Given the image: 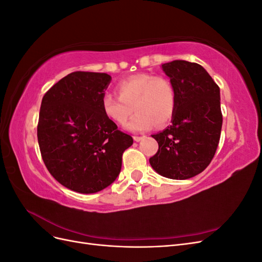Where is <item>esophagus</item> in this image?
<instances>
[{
  "label": "esophagus",
  "mask_w": 262,
  "mask_h": 262,
  "mask_svg": "<svg viewBox=\"0 0 262 262\" xmlns=\"http://www.w3.org/2000/svg\"><path fill=\"white\" fill-rule=\"evenodd\" d=\"M142 139H143V138H142V137H138V136H134V137H133V140L136 141V142H140Z\"/></svg>",
  "instance_id": "esophagus-1"
}]
</instances>
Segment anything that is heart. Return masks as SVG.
Instances as JSON below:
<instances>
[{
  "label": "heart",
  "mask_w": 262,
  "mask_h": 262,
  "mask_svg": "<svg viewBox=\"0 0 262 262\" xmlns=\"http://www.w3.org/2000/svg\"><path fill=\"white\" fill-rule=\"evenodd\" d=\"M117 92L119 96L110 93L102 95L101 109L110 120L119 125H124L133 110L137 112L128 124L130 131H146L154 125L163 128L176 113L175 86L165 77L133 75L119 83Z\"/></svg>",
  "instance_id": "obj_1"
}]
</instances>
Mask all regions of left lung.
<instances>
[{
	"label": "left lung",
	"mask_w": 262,
	"mask_h": 262,
	"mask_svg": "<svg viewBox=\"0 0 262 262\" xmlns=\"http://www.w3.org/2000/svg\"><path fill=\"white\" fill-rule=\"evenodd\" d=\"M177 93L171 125L153 134L157 153L149 164L160 175L177 180L196 176L216 152L223 117L220 87L198 63L175 60L162 64Z\"/></svg>",
	"instance_id": "8db88e82"
}]
</instances>
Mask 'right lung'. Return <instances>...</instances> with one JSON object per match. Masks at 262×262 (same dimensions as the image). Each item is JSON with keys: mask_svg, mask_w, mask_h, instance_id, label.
I'll list each match as a JSON object with an SVG mask.
<instances>
[{"mask_svg": "<svg viewBox=\"0 0 262 262\" xmlns=\"http://www.w3.org/2000/svg\"><path fill=\"white\" fill-rule=\"evenodd\" d=\"M112 81L106 73H70L45 94L37 126L47 169L62 186L95 193L117 179L133 139L101 109Z\"/></svg>", "mask_w": 262, "mask_h": 262, "instance_id": "right-lung-1", "label": "right lung"}]
</instances>
